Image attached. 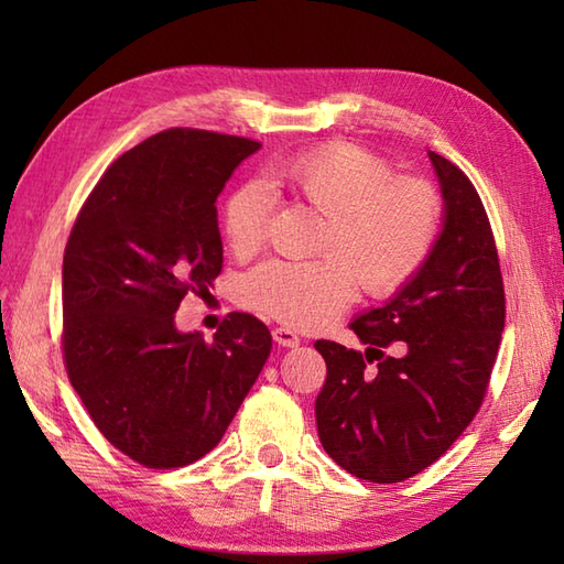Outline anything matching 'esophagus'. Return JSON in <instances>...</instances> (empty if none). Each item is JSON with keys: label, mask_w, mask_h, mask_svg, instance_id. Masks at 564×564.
<instances>
[{"label": "esophagus", "mask_w": 564, "mask_h": 564, "mask_svg": "<svg viewBox=\"0 0 564 564\" xmlns=\"http://www.w3.org/2000/svg\"><path fill=\"white\" fill-rule=\"evenodd\" d=\"M271 334H273V341L279 346H297V344H301V337H297V334L289 327H275Z\"/></svg>", "instance_id": "obj_1"}]
</instances>
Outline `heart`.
Wrapping results in <instances>:
<instances>
[{
    "label": "heart",
    "instance_id": "heart-1",
    "mask_svg": "<svg viewBox=\"0 0 564 564\" xmlns=\"http://www.w3.org/2000/svg\"><path fill=\"white\" fill-rule=\"evenodd\" d=\"M263 186L325 215L307 261L271 259L239 281V305L310 329L349 305L358 283L390 295L412 281L441 232V196L426 178L394 176L392 164L354 142H329L263 172ZM269 200L259 186H239L223 203V235L232 254L267 242Z\"/></svg>",
    "mask_w": 564,
    "mask_h": 564
}]
</instances>
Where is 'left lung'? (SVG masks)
I'll list each match as a JSON object with an SVG mask.
<instances>
[{"instance_id":"obj_1","label":"left lung","mask_w":564,"mask_h":564,"mask_svg":"<svg viewBox=\"0 0 564 564\" xmlns=\"http://www.w3.org/2000/svg\"><path fill=\"white\" fill-rule=\"evenodd\" d=\"M429 158L446 206L431 257L398 295L351 322L366 351L315 341L327 364L315 402L322 446L378 485L414 477L453 446L482 406L505 332V281L480 194L453 162ZM390 345L403 354L386 357Z\"/></svg>"}]
</instances>
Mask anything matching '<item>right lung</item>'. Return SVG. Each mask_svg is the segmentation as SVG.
Listing matches in <instances>:
<instances>
[{"instance_id": "right-lung-1", "label": "right lung", "mask_w": 564, "mask_h": 564, "mask_svg": "<svg viewBox=\"0 0 564 564\" xmlns=\"http://www.w3.org/2000/svg\"><path fill=\"white\" fill-rule=\"evenodd\" d=\"M261 142L170 128L121 154L77 215L63 259V358L104 438L152 470L210 453L271 354L230 313L206 341L174 313L223 269L218 200Z\"/></svg>"}]
</instances>
